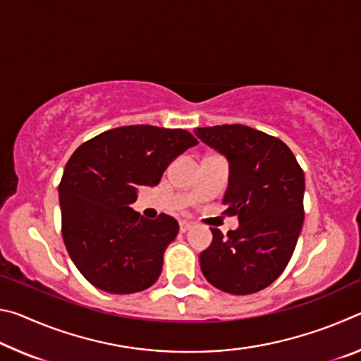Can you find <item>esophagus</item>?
I'll return each instance as SVG.
<instances>
[{
	"instance_id": "obj_1",
	"label": "esophagus",
	"mask_w": 361,
	"mask_h": 361,
	"mask_svg": "<svg viewBox=\"0 0 361 361\" xmlns=\"http://www.w3.org/2000/svg\"><path fill=\"white\" fill-rule=\"evenodd\" d=\"M192 228V223H189V221H180V231L181 232H186V231H189Z\"/></svg>"
}]
</instances>
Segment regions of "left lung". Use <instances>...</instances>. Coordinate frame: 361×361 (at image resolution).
Returning a JSON list of instances; mask_svg holds the SVG:
<instances>
[{
    "label": "left lung",
    "instance_id": "8db88e82",
    "mask_svg": "<svg viewBox=\"0 0 361 361\" xmlns=\"http://www.w3.org/2000/svg\"><path fill=\"white\" fill-rule=\"evenodd\" d=\"M194 133L228 159L224 213L239 218L228 237L212 228L200 269L215 288L252 295L271 285L295 252L304 221V172L282 140L252 127L224 124Z\"/></svg>",
    "mask_w": 361,
    "mask_h": 361
}]
</instances>
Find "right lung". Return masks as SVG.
<instances>
[{"label":"right lung","mask_w":361,"mask_h":361,"mask_svg":"<svg viewBox=\"0 0 361 361\" xmlns=\"http://www.w3.org/2000/svg\"><path fill=\"white\" fill-rule=\"evenodd\" d=\"M183 129L124 126L82 143L59 185L62 235L85 280L114 295L143 291L161 276L176 219L130 209L140 186H156L169 164L197 145Z\"/></svg>","instance_id":"right-lung-1"}]
</instances>
